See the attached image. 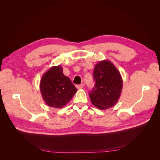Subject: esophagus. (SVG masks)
<instances>
[{"label":"esophagus","mask_w":160,"mask_h":160,"mask_svg":"<svg viewBox=\"0 0 160 160\" xmlns=\"http://www.w3.org/2000/svg\"><path fill=\"white\" fill-rule=\"evenodd\" d=\"M84 87V85L82 83V84H80V85H76V88L78 89H81V88H83Z\"/></svg>","instance_id":"34e87169"}]
</instances>
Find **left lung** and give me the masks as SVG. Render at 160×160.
Masks as SVG:
<instances>
[{
    "label": "left lung",
    "mask_w": 160,
    "mask_h": 160,
    "mask_svg": "<svg viewBox=\"0 0 160 160\" xmlns=\"http://www.w3.org/2000/svg\"><path fill=\"white\" fill-rule=\"evenodd\" d=\"M95 85L89 93L95 107L104 110L118 103L123 88V81L118 69L109 60L99 61L93 71Z\"/></svg>",
    "instance_id": "left-lung-1"
}]
</instances>
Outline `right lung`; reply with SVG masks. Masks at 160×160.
<instances>
[{"label": "right lung", "mask_w": 160, "mask_h": 160, "mask_svg": "<svg viewBox=\"0 0 160 160\" xmlns=\"http://www.w3.org/2000/svg\"><path fill=\"white\" fill-rule=\"evenodd\" d=\"M40 90L45 103L55 108L64 107L77 91L70 79L63 74L61 65L53 66L43 74Z\"/></svg>", "instance_id": "obj_1"}]
</instances>
